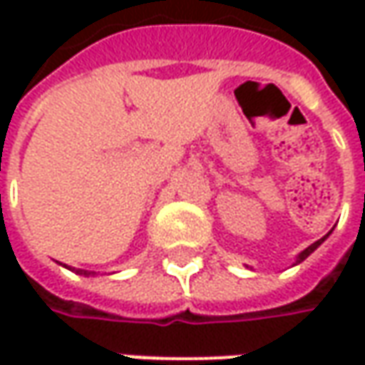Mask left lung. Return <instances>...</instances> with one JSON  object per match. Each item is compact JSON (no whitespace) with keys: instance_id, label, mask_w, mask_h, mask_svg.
Returning <instances> with one entry per match:
<instances>
[{"instance_id":"8db88e82","label":"left lung","mask_w":365,"mask_h":365,"mask_svg":"<svg viewBox=\"0 0 365 365\" xmlns=\"http://www.w3.org/2000/svg\"><path fill=\"white\" fill-rule=\"evenodd\" d=\"M327 235H329V233H327ZM327 235H325V237H327ZM325 237H321L319 242H315V244H311V245H309V247H307V250H304V252H301V254H299V258H297V264H301L302 259L309 258V256H311V254L315 252L317 247H319V245H321V244H323V242H325Z\"/></svg>"}]
</instances>
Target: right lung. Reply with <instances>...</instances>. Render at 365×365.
I'll return each instance as SVG.
<instances>
[{
  "label": "right lung",
  "instance_id": "add662e5",
  "mask_svg": "<svg viewBox=\"0 0 365 365\" xmlns=\"http://www.w3.org/2000/svg\"><path fill=\"white\" fill-rule=\"evenodd\" d=\"M77 274H83V276H89V274H93V272H87V270H77Z\"/></svg>",
  "mask_w": 365,
  "mask_h": 365
}]
</instances>
